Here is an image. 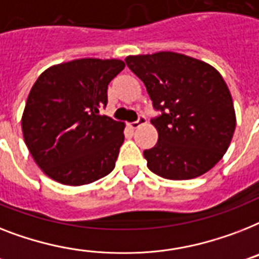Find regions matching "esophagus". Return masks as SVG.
<instances>
[{
	"label": "esophagus",
	"instance_id": "obj_1",
	"mask_svg": "<svg viewBox=\"0 0 259 259\" xmlns=\"http://www.w3.org/2000/svg\"><path fill=\"white\" fill-rule=\"evenodd\" d=\"M145 123H146V118H145L144 115H141L140 118L137 119L136 122L129 123V126H130V127H132V129H138V127H140L141 125H145Z\"/></svg>",
	"mask_w": 259,
	"mask_h": 259
}]
</instances>
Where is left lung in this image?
I'll return each mask as SVG.
<instances>
[{"label":"left lung","mask_w":259,"mask_h":259,"mask_svg":"<svg viewBox=\"0 0 259 259\" xmlns=\"http://www.w3.org/2000/svg\"><path fill=\"white\" fill-rule=\"evenodd\" d=\"M162 115L151 121L158 141L144 151L148 167L166 180H193L220 162L235 130L232 94L220 71L174 52L125 58Z\"/></svg>","instance_id":"1"}]
</instances>
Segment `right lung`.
<instances>
[{"mask_svg":"<svg viewBox=\"0 0 259 259\" xmlns=\"http://www.w3.org/2000/svg\"><path fill=\"white\" fill-rule=\"evenodd\" d=\"M125 62L79 58L42 71L25 104L21 127L34 162L68 186L92 184L114 169L125 123L100 114L108 85Z\"/></svg>","mask_w":259,"mask_h":259,"instance_id":"right-lung-1","label":"right lung"}]
</instances>
